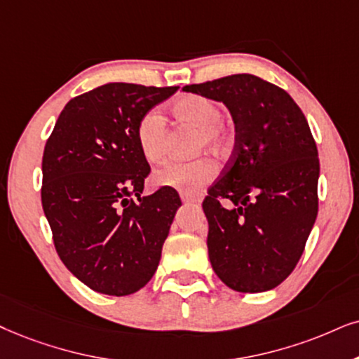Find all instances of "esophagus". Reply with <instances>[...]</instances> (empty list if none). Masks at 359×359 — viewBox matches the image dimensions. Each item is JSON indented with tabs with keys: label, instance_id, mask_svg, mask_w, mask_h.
Returning a JSON list of instances; mask_svg holds the SVG:
<instances>
[{
	"label": "esophagus",
	"instance_id": "obj_1",
	"mask_svg": "<svg viewBox=\"0 0 359 359\" xmlns=\"http://www.w3.org/2000/svg\"><path fill=\"white\" fill-rule=\"evenodd\" d=\"M180 198H182V202L184 203H198L201 202V198L198 197H195V195H192V194H180Z\"/></svg>",
	"mask_w": 359,
	"mask_h": 359
}]
</instances>
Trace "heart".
Segmentation results:
<instances>
[{
    "label": "heart",
    "instance_id": "b5f03b06",
    "mask_svg": "<svg viewBox=\"0 0 359 359\" xmlns=\"http://www.w3.org/2000/svg\"><path fill=\"white\" fill-rule=\"evenodd\" d=\"M172 114L175 119L197 126L195 133V151H208L222 154L230 146V133L222 121V107L212 97L190 94L172 104ZM135 139L142 156L152 164L162 162L167 154V127L165 119L157 109H152L140 117L135 127ZM217 167L207 156L192 161L169 162L154 174V182L164 187H174L184 192H195L202 185L210 182Z\"/></svg>",
    "mask_w": 359,
    "mask_h": 359
}]
</instances>
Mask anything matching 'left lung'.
Segmentation results:
<instances>
[{
  "label": "left lung",
  "instance_id": "left-lung-1",
  "mask_svg": "<svg viewBox=\"0 0 359 359\" xmlns=\"http://www.w3.org/2000/svg\"><path fill=\"white\" fill-rule=\"evenodd\" d=\"M182 90L222 101L235 122L232 156L202 202L212 269L235 292L278 287L318 213V149L306 117L287 90L252 74Z\"/></svg>",
  "mask_w": 359,
  "mask_h": 359
}]
</instances>
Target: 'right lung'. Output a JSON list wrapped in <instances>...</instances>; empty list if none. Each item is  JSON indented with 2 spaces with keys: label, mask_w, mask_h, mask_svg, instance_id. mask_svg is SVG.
<instances>
[{
  "label": "right lung",
  "mask_w": 359,
  "mask_h": 359,
  "mask_svg": "<svg viewBox=\"0 0 359 359\" xmlns=\"http://www.w3.org/2000/svg\"><path fill=\"white\" fill-rule=\"evenodd\" d=\"M177 89L99 86L66 104L46 140L41 202L54 247L94 292L124 297L156 273L182 202L170 187L140 197L151 167L135 127Z\"/></svg>",
  "instance_id": "1"
}]
</instances>
